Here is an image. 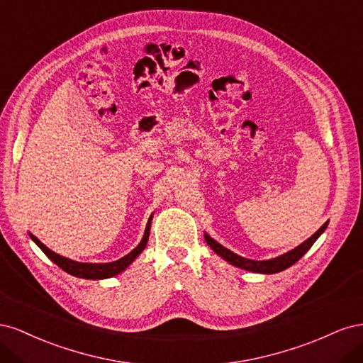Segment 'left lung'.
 Instances as JSON below:
<instances>
[{"label":"left lung","mask_w":363,"mask_h":363,"mask_svg":"<svg viewBox=\"0 0 363 363\" xmlns=\"http://www.w3.org/2000/svg\"><path fill=\"white\" fill-rule=\"evenodd\" d=\"M325 227H327V223L320 230H318L316 233H313L309 239L304 240L301 245H298L296 248H294L292 251L286 252V255H283V256L276 257V259H271V260H262V262L250 260V259H245V257H240V256L235 255L233 251H230V250L224 248L221 244H218L216 240L212 239L207 233H204V239H206V242L208 244V247H211L216 252V255H219L224 260H227L228 263H232V265H235L238 268H242V269H247V271H251V272H260V274H276V272H280L283 269L292 267L295 262H298L306 255V252L309 251V248L315 244V240L321 236V233L324 232Z\"/></svg>","instance_id":"8db88e82"}]
</instances>
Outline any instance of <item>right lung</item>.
Returning <instances> with one entry per match:
<instances>
[{
    "label": "right lung",
    "mask_w": 363,
    "mask_h": 363,
    "mask_svg": "<svg viewBox=\"0 0 363 363\" xmlns=\"http://www.w3.org/2000/svg\"><path fill=\"white\" fill-rule=\"evenodd\" d=\"M150 227H151V216L148 219V224H147V228H145V233H144V238H142L140 244L133 250L130 251L127 256H124L123 259L119 260H115V262H111V263H80V262H75V260H71V259H67L63 256H59L56 255V252L51 251L50 248H47L45 245H43L40 240L30 235V238L35 240L36 245L45 252V255L56 263L57 267H60L63 271H67L68 274H71V276H75V277H80V279H89V280H98V279H108V277H113L116 276V274L123 272L131 262H133L142 251H144L147 242H148V236H150Z\"/></svg>",
    "instance_id": "obj_1"
}]
</instances>
